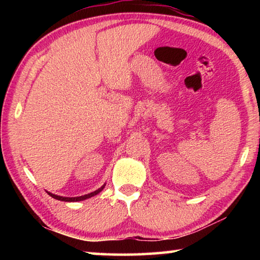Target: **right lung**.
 Masks as SVG:
<instances>
[{"label":"right lung","instance_id":"obj_1","mask_svg":"<svg viewBox=\"0 0 260 260\" xmlns=\"http://www.w3.org/2000/svg\"><path fill=\"white\" fill-rule=\"evenodd\" d=\"M104 187H105V183H104L103 186L101 187V188L96 189L95 191H93V192H89V193H87V195H83V196H78V197H63V196L55 195V193H51V192H49V191H47V192L49 193V195L52 197V199H55V200L63 201V202H79V201H85V200H87V199H90V197H93V196H95V195H98L99 192H101V191L103 190V188H104Z\"/></svg>","mask_w":260,"mask_h":260}]
</instances>
